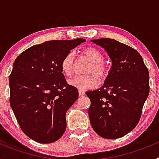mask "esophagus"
I'll return each mask as SVG.
<instances>
[{
    "label": "esophagus",
    "mask_w": 159,
    "mask_h": 159,
    "mask_svg": "<svg viewBox=\"0 0 159 159\" xmlns=\"http://www.w3.org/2000/svg\"><path fill=\"white\" fill-rule=\"evenodd\" d=\"M85 95V93H84V91H82V90H79V95L80 96H83V95Z\"/></svg>",
    "instance_id": "34e87169"
}]
</instances>
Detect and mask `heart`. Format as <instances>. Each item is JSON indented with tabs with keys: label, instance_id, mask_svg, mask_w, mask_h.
I'll list each match as a JSON object with an SVG mask.
<instances>
[{
	"label": "heart",
	"instance_id": "1",
	"mask_svg": "<svg viewBox=\"0 0 159 159\" xmlns=\"http://www.w3.org/2000/svg\"><path fill=\"white\" fill-rule=\"evenodd\" d=\"M84 54L92 62L88 70V73H94L99 79H103L107 74V69L103 64L104 57L99 50L95 48H87L84 50ZM75 52H70L67 53L61 61V70L67 76H71L74 70ZM69 84L78 89L86 90L95 88L97 85L96 77L93 74L85 75H79L69 81Z\"/></svg>",
	"mask_w": 159,
	"mask_h": 159
}]
</instances>
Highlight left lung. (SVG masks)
Here are the masks:
<instances>
[{
	"instance_id": "obj_1",
	"label": "left lung",
	"mask_w": 159,
	"mask_h": 159,
	"mask_svg": "<svg viewBox=\"0 0 159 159\" xmlns=\"http://www.w3.org/2000/svg\"><path fill=\"white\" fill-rule=\"evenodd\" d=\"M91 41L105 49L112 65L103 85L86 92L91 100L90 122L97 134L116 139L139 121L150 92L149 71L141 55L130 46L110 38Z\"/></svg>"
}]
</instances>
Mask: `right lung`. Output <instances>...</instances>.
I'll return each mask as SVG.
<instances>
[{
  "mask_svg": "<svg viewBox=\"0 0 159 159\" xmlns=\"http://www.w3.org/2000/svg\"><path fill=\"white\" fill-rule=\"evenodd\" d=\"M85 41H45L26 49L14 61L8 81L10 106L21 130L32 140L51 143L65 131L66 112L79 92L67 84L61 61Z\"/></svg>",
  "mask_w": 159,
  "mask_h": 159,
  "instance_id": "right-lung-1",
  "label": "right lung"
}]
</instances>
